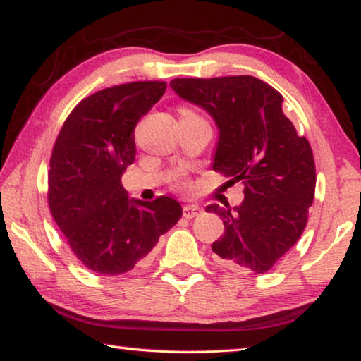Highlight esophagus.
Wrapping results in <instances>:
<instances>
[{
	"instance_id": "obj_1",
	"label": "esophagus",
	"mask_w": 361,
	"mask_h": 361,
	"mask_svg": "<svg viewBox=\"0 0 361 361\" xmlns=\"http://www.w3.org/2000/svg\"><path fill=\"white\" fill-rule=\"evenodd\" d=\"M202 213V209L197 205H185L183 207V216L185 218H195L197 215Z\"/></svg>"
}]
</instances>
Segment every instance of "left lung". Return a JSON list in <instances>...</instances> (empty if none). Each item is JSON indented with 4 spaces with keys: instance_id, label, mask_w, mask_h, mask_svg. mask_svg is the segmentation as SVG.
I'll list each match as a JSON object with an SVG mask.
<instances>
[{
    "instance_id": "obj_1",
    "label": "left lung",
    "mask_w": 361,
    "mask_h": 361,
    "mask_svg": "<svg viewBox=\"0 0 361 361\" xmlns=\"http://www.w3.org/2000/svg\"><path fill=\"white\" fill-rule=\"evenodd\" d=\"M170 87L212 116L218 129L213 170L243 185L240 205L205 209L224 223V235L212 245L218 262L267 272L307 224L315 192L309 142L283 114V97L258 78H178Z\"/></svg>"
}]
</instances>
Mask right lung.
<instances>
[{
	"label": "right lung",
	"instance_id": "1",
	"mask_svg": "<svg viewBox=\"0 0 361 361\" xmlns=\"http://www.w3.org/2000/svg\"><path fill=\"white\" fill-rule=\"evenodd\" d=\"M167 84L140 81L89 95L73 109L54 145L49 207L73 253L99 276L142 266L159 237L183 215L175 199H130L122 173L135 161L133 130Z\"/></svg>",
	"mask_w": 361,
	"mask_h": 361
}]
</instances>
